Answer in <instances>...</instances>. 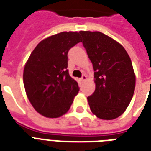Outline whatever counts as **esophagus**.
Masks as SVG:
<instances>
[{"label":"esophagus","instance_id":"esophagus-1","mask_svg":"<svg viewBox=\"0 0 151 151\" xmlns=\"http://www.w3.org/2000/svg\"><path fill=\"white\" fill-rule=\"evenodd\" d=\"M81 81H85L87 80V76L86 75H82V77L81 78Z\"/></svg>","mask_w":151,"mask_h":151}]
</instances>
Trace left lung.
I'll list each match as a JSON object with an SVG mask.
<instances>
[{
  "label": "left lung",
  "instance_id": "8db88e82",
  "mask_svg": "<svg viewBox=\"0 0 151 151\" xmlns=\"http://www.w3.org/2000/svg\"><path fill=\"white\" fill-rule=\"evenodd\" d=\"M81 41L94 69L96 89L88 97L92 112L103 120L117 118L133 96L136 76L124 47L107 35L80 31Z\"/></svg>",
  "mask_w": 151,
  "mask_h": 151
}]
</instances>
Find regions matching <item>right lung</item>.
I'll return each instance as SVG.
<instances>
[{
  "label": "right lung",
  "instance_id": "1",
  "mask_svg": "<svg viewBox=\"0 0 151 151\" xmlns=\"http://www.w3.org/2000/svg\"><path fill=\"white\" fill-rule=\"evenodd\" d=\"M81 41L78 32H62L44 39L29 55L23 84L37 112L55 118L66 114L79 92L67 70L69 50Z\"/></svg>",
  "mask_w": 151,
  "mask_h": 151
}]
</instances>
